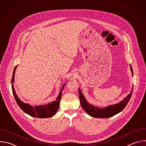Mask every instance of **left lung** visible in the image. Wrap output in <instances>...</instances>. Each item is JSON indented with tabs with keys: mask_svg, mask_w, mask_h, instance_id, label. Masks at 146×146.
Returning a JSON list of instances; mask_svg holds the SVG:
<instances>
[{
	"mask_svg": "<svg viewBox=\"0 0 146 146\" xmlns=\"http://www.w3.org/2000/svg\"><path fill=\"white\" fill-rule=\"evenodd\" d=\"M130 67L133 76V70L131 65H130ZM78 92L80 103L82 109H84L85 111L90 116L98 118L111 117L121 112L127 105V104L129 102L132 94V92H131L126 98H125L122 101L118 103L115 104V105L109 106L108 107H106L104 109H100L99 108L95 107L89 104L87 102L84 95H82L80 89H78Z\"/></svg>",
	"mask_w": 146,
	"mask_h": 146,
	"instance_id": "8db88e82",
	"label": "left lung"
}]
</instances>
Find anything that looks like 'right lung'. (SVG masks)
<instances>
[{
    "mask_svg": "<svg viewBox=\"0 0 146 146\" xmlns=\"http://www.w3.org/2000/svg\"><path fill=\"white\" fill-rule=\"evenodd\" d=\"M17 66H16L13 71V74L12 76L11 79V82H14V75H15V69ZM64 84L62 87V88L59 94V96L56 99L55 101H54L48 105L39 106H32L29 104L25 103L21 101L19 98H18L17 95L15 94V91L14 90V88L13 86H12V91L13 93L14 94L15 99L18 104L19 107L25 113L28 114V115L36 118H49L51 117L53 115L55 114L56 111H58L59 106V102L62 96V91L63 90V88L64 86H65Z\"/></svg>",
    "mask_w": 146,
    "mask_h": 146,
    "instance_id": "add662e5",
    "label": "right lung"
}]
</instances>
